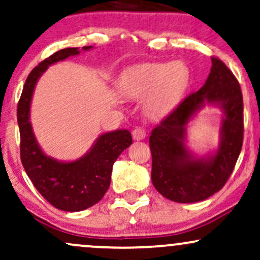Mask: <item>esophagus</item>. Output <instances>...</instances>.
I'll return each instance as SVG.
<instances>
[{
	"instance_id": "esophagus-1",
	"label": "esophagus",
	"mask_w": 260,
	"mask_h": 260,
	"mask_svg": "<svg viewBox=\"0 0 260 260\" xmlns=\"http://www.w3.org/2000/svg\"><path fill=\"white\" fill-rule=\"evenodd\" d=\"M145 136H147V133H145V131L143 129V128H136V129H133L132 132V137L134 140L144 139Z\"/></svg>"
}]
</instances>
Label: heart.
I'll use <instances>...</instances> for the list:
<instances>
[{"label":"heart","instance_id":"1","mask_svg":"<svg viewBox=\"0 0 260 260\" xmlns=\"http://www.w3.org/2000/svg\"><path fill=\"white\" fill-rule=\"evenodd\" d=\"M189 82V71L182 62L140 64L124 74L122 92L140 99L149 95L145 112L150 118L166 116L176 106Z\"/></svg>","mask_w":260,"mask_h":260}]
</instances>
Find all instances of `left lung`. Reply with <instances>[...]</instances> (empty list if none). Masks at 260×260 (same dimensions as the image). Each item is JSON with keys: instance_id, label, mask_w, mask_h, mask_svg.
Instances as JSON below:
<instances>
[{"instance_id": "obj_1", "label": "left lung", "mask_w": 260, "mask_h": 260, "mask_svg": "<svg viewBox=\"0 0 260 260\" xmlns=\"http://www.w3.org/2000/svg\"><path fill=\"white\" fill-rule=\"evenodd\" d=\"M204 85L187 96L155 127L149 138L151 181L157 192L176 203L202 202L223 187L234 171L243 142V99L234 73L219 58H211ZM205 106L223 111L219 145L205 155L186 147V128Z\"/></svg>"}]
</instances>
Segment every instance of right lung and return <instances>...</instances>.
I'll list each match as a JSON object with an SVG mask.
<instances>
[{
  "label": "right lung",
  "mask_w": 260,
  "mask_h": 260,
  "mask_svg": "<svg viewBox=\"0 0 260 260\" xmlns=\"http://www.w3.org/2000/svg\"><path fill=\"white\" fill-rule=\"evenodd\" d=\"M92 46L82 47V51ZM80 53L78 47L59 50L31 71L25 80L17 109L20 132V159L35 188L53 207L63 211H82L103 199L111 182L112 166L122 151L132 144L127 129L101 134L79 159L62 161L49 156L39 145L30 122L32 94L49 66Z\"/></svg>",
  "instance_id": "right-lung-1"
}]
</instances>
